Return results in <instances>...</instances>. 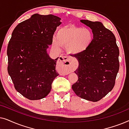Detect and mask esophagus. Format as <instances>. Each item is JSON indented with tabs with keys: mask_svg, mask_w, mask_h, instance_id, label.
<instances>
[{
	"mask_svg": "<svg viewBox=\"0 0 129 129\" xmlns=\"http://www.w3.org/2000/svg\"><path fill=\"white\" fill-rule=\"evenodd\" d=\"M58 64L63 66V71L65 74L73 71L76 68V63L69 58L64 56H60L57 60Z\"/></svg>",
	"mask_w": 129,
	"mask_h": 129,
	"instance_id": "obj_1",
	"label": "esophagus"
}]
</instances>
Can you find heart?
<instances>
[{"mask_svg": "<svg viewBox=\"0 0 129 129\" xmlns=\"http://www.w3.org/2000/svg\"><path fill=\"white\" fill-rule=\"evenodd\" d=\"M93 39V33L89 28L66 26L57 31L52 45L57 50L60 46H66L69 53L78 54L89 48Z\"/></svg>", "mask_w": 129, "mask_h": 129, "instance_id": "b5f03b06", "label": "heart"}]
</instances>
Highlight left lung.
Here are the masks:
<instances>
[{"instance_id":"left-lung-1","label":"left lung","mask_w":129,"mask_h":129,"mask_svg":"<svg viewBox=\"0 0 129 129\" xmlns=\"http://www.w3.org/2000/svg\"><path fill=\"white\" fill-rule=\"evenodd\" d=\"M80 22L92 30L94 39L87 50L71 55L79 61L75 71L78 80L72 87L77 96L95 102L108 94L115 84L119 70V50L114 34L101 22Z\"/></svg>"}]
</instances>
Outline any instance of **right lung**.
Here are the masks:
<instances>
[{"label":"right lung","mask_w":129,"mask_h":129,"mask_svg":"<svg viewBox=\"0 0 129 129\" xmlns=\"http://www.w3.org/2000/svg\"><path fill=\"white\" fill-rule=\"evenodd\" d=\"M61 19L53 15L34 14L17 24L8 46V72L15 89L31 100L45 98L50 93L57 57L52 59L47 53L52 44Z\"/></svg>","instance_id":"obj_1"}]
</instances>
